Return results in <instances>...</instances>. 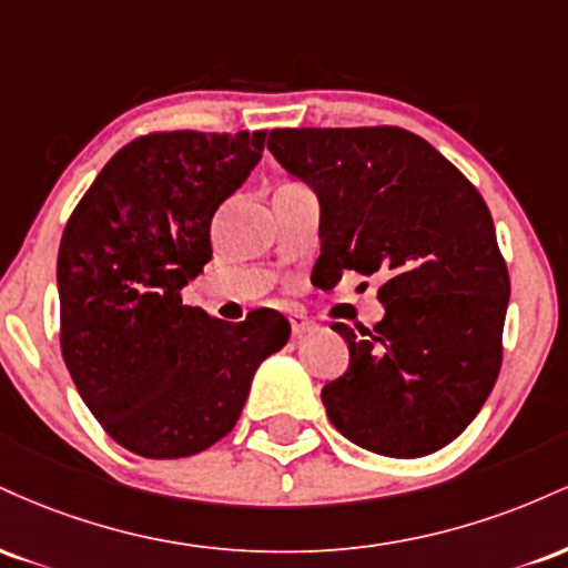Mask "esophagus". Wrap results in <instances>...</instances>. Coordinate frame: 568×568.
<instances>
[{"label": "esophagus", "mask_w": 568, "mask_h": 568, "mask_svg": "<svg viewBox=\"0 0 568 568\" xmlns=\"http://www.w3.org/2000/svg\"><path fill=\"white\" fill-rule=\"evenodd\" d=\"M288 321H291L293 336H304V334H310V331L317 328V323L310 321V317H306L304 312H291Z\"/></svg>", "instance_id": "esophagus-1"}]
</instances>
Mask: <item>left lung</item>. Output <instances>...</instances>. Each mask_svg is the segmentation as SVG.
<instances>
[{
	"instance_id": "1",
	"label": "left lung",
	"mask_w": 568,
	"mask_h": 568,
	"mask_svg": "<svg viewBox=\"0 0 568 568\" xmlns=\"http://www.w3.org/2000/svg\"><path fill=\"white\" fill-rule=\"evenodd\" d=\"M266 149L321 202L323 283L384 277L374 331L331 325L349 347V368L323 387L331 425L395 459L448 446L501 366L510 277L484 197L400 128L272 130Z\"/></svg>"
}]
</instances>
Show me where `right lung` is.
Wrapping results in <instances>:
<instances>
[{"label":"right lung","mask_w":568,"mask_h":568,"mask_svg":"<svg viewBox=\"0 0 568 568\" xmlns=\"http://www.w3.org/2000/svg\"><path fill=\"white\" fill-rule=\"evenodd\" d=\"M258 133H152L98 173L58 247L61 349L84 406L146 459L224 438L291 325L275 310L224 323L181 302L211 262V221L264 152Z\"/></svg>","instance_id":"obj_1"}]
</instances>
